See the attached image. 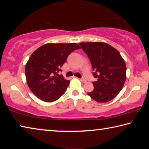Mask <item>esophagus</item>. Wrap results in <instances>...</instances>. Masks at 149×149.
I'll list each match as a JSON object with an SVG mask.
<instances>
[{
  "label": "esophagus",
  "mask_w": 149,
  "mask_h": 149,
  "mask_svg": "<svg viewBox=\"0 0 149 149\" xmlns=\"http://www.w3.org/2000/svg\"><path fill=\"white\" fill-rule=\"evenodd\" d=\"M81 81L82 82H84H84H86V80L85 79H84V78H81Z\"/></svg>",
  "instance_id": "34e87169"
}]
</instances>
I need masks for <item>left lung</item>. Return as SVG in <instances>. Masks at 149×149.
I'll return each mask as SVG.
<instances>
[{
	"mask_svg": "<svg viewBox=\"0 0 149 149\" xmlns=\"http://www.w3.org/2000/svg\"><path fill=\"white\" fill-rule=\"evenodd\" d=\"M90 59L97 81L93 82L94 90L88 95L98 102H107L120 93L126 80V64L117 50L107 43H79Z\"/></svg>",
	"mask_w": 149,
	"mask_h": 149,
	"instance_id": "left-lung-1",
	"label": "left lung"
}]
</instances>
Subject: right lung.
<instances>
[{
	"instance_id": "right-lung-1",
	"label": "right lung",
	"mask_w": 149,
	"mask_h": 149,
	"mask_svg": "<svg viewBox=\"0 0 149 149\" xmlns=\"http://www.w3.org/2000/svg\"><path fill=\"white\" fill-rule=\"evenodd\" d=\"M81 49L77 43H49L38 48L31 54L26 67L27 84L32 92L40 100L53 102L58 99L69 84L61 68L69 54Z\"/></svg>"
}]
</instances>
